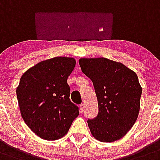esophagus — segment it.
I'll list each match as a JSON object with an SVG mask.
<instances>
[{
	"instance_id": "obj_1",
	"label": "esophagus",
	"mask_w": 160,
	"mask_h": 160,
	"mask_svg": "<svg viewBox=\"0 0 160 160\" xmlns=\"http://www.w3.org/2000/svg\"><path fill=\"white\" fill-rule=\"evenodd\" d=\"M80 110L81 112H83L84 111V105H83V103H81L80 105Z\"/></svg>"
}]
</instances>
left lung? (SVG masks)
Wrapping results in <instances>:
<instances>
[{"label":"left lung","instance_id":"obj_1","mask_svg":"<svg viewBox=\"0 0 160 160\" xmlns=\"http://www.w3.org/2000/svg\"><path fill=\"white\" fill-rule=\"evenodd\" d=\"M83 73L92 81L99 112L88 119L93 137L103 143L119 140L136 123L142 88L136 73L120 62L103 57L80 58Z\"/></svg>","mask_w":160,"mask_h":160}]
</instances>
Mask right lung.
<instances>
[{"mask_svg":"<svg viewBox=\"0 0 160 160\" xmlns=\"http://www.w3.org/2000/svg\"><path fill=\"white\" fill-rule=\"evenodd\" d=\"M75 66L72 57H57L39 62L21 77L17 88L21 115L41 139L64 137L79 116L78 108L69 100L67 82Z\"/></svg>","mask_w":160,"mask_h":160,"instance_id":"right-lung-1","label":"right lung"}]
</instances>
